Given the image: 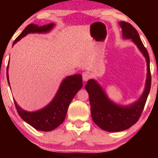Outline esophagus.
<instances>
[{
	"mask_svg": "<svg viewBox=\"0 0 158 158\" xmlns=\"http://www.w3.org/2000/svg\"><path fill=\"white\" fill-rule=\"evenodd\" d=\"M90 77V74L89 72H84L83 73V80L84 81H87Z\"/></svg>",
	"mask_w": 158,
	"mask_h": 158,
	"instance_id": "34e87169",
	"label": "esophagus"
}]
</instances>
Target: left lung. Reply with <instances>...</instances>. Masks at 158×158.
<instances>
[{"mask_svg":"<svg viewBox=\"0 0 158 158\" xmlns=\"http://www.w3.org/2000/svg\"><path fill=\"white\" fill-rule=\"evenodd\" d=\"M119 25L122 29L123 37L131 39V41L146 58L148 73L145 88L142 96L132 104L124 106L116 104L110 100L96 81L91 79L87 82L85 89L89 96L93 121L103 130L110 132L124 131L130 128L137 122L143 111L151 87L150 57L140 40L139 34L130 23L120 21Z\"/></svg>","mask_w":158,"mask_h":158,"instance_id":"obj_1","label":"left lung"}]
</instances>
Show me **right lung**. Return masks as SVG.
<instances>
[{"label": "right lung", "mask_w": 158, "mask_h": 158, "mask_svg": "<svg viewBox=\"0 0 158 158\" xmlns=\"http://www.w3.org/2000/svg\"><path fill=\"white\" fill-rule=\"evenodd\" d=\"M55 23H49L42 27L31 23L28 25L20 35L15 40L14 44L29 33H47L52 29ZM7 68V80L10 86ZM83 86L82 75L80 74L68 76L62 81L59 90L53 100L47 106L34 112H29L21 109L14 101L18 114L23 120L40 131H49L60 126L65 118L67 111L73 98Z\"/></svg>", "instance_id": "right-lung-1"}]
</instances>
